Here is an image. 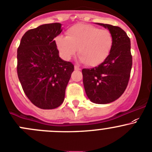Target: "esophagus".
<instances>
[{
  "instance_id": "34e87169",
  "label": "esophagus",
  "mask_w": 152,
  "mask_h": 152,
  "mask_svg": "<svg viewBox=\"0 0 152 152\" xmlns=\"http://www.w3.org/2000/svg\"><path fill=\"white\" fill-rule=\"evenodd\" d=\"M74 69H75V70H81V69L79 68V67H78L77 65H75V66H74Z\"/></svg>"
}]
</instances>
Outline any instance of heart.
<instances>
[{"label":"heart","instance_id":"b5f03b06","mask_svg":"<svg viewBox=\"0 0 152 152\" xmlns=\"http://www.w3.org/2000/svg\"><path fill=\"white\" fill-rule=\"evenodd\" d=\"M55 45L64 60H70L78 49L80 61L91 67H96L110 55L113 37L108 29L88 23H77L66 31V37L57 36Z\"/></svg>","mask_w":152,"mask_h":152}]
</instances>
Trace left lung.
<instances>
[{
  "label": "left lung",
  "instance_id": "1",
  "mask_svg": "<svg viewBox=\"0 0 152 152\" xmlns=\"http://www.w3.org/2000/svg\"><path fill=\"white\" fill-rule=\"evenodd\" d=\"M113 37L110 55L102 64L83 69V84L88 99L96 104H107L120 98L127 88L132 67L131 41L119 26L96 23Z\"/></svg>",
  "mask_w": 152,
  "mask_h": 152
}]
</instances>
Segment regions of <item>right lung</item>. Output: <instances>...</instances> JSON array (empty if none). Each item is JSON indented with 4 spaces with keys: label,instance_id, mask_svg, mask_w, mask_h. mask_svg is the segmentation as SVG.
<instances>
[{
    "label": "right lung",
    "instance_id": "add662e5",
    "mask_svg": "<svg viewBox=\"0 0 152 152\" xmlns=\"http://www.w3.org/2000/svg\"><path fill=\"white\" fill-rule=\"evenodd\" d=\"M62 31L60 23H47L25 32L17 51V72L25 94L39 108L53 109L64 102L74 70L61 59L55 45Z\"/></svg>",
    "mask_w": 152,
    "mask_h": 152
}]
</instances>
